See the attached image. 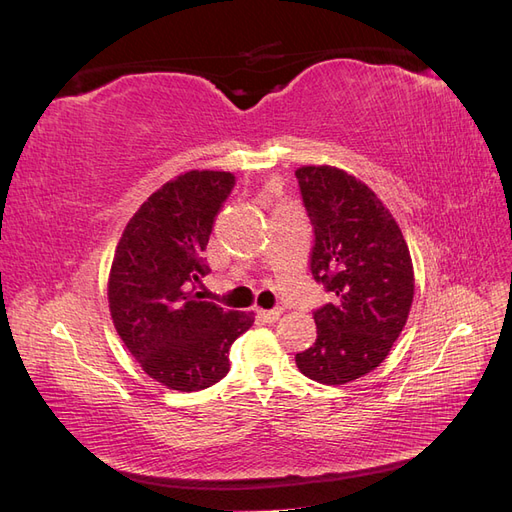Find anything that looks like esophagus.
<instances>
[{
	"label": "esophagus",
	"instance_id": "34e87169",
	"mask_svg": "<svg viewBox=\"0 0 512 512\" xmlns=\"http://www.w3.org/2000/svg\"><path fill=\"white\" fill-rule=\"evenodd\" d=\"M258 318L262 320V322H275V320H280V316H282V309H258Z\"/></svg>",
	"mask_w": 512,
	"mask_h": 512
}]
</instances>
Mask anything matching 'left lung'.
I'll return each instance as SVG.
<instances>
[{
    "label": "left lung",
    "mask_w": 512,
    "mask_h": 512,
    "mask_svg": "<svg viewBox=\"0 0 512 512\" xmlns=\"http://www.w3.org/2000/svg\"><path fill=\"white\" fill-rule=\"evenodd\" d=\"M303 207L314 230L309 271L331 294L314 312L316 342L294 356L301 374L346 384L376 369L408 320L412 258L382 200L333 166H301Z\"/></svg>",
    "instance_id": "1"
}]
</instances>
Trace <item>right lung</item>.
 <instances>
[{
    "instance_id": "obj_1",
    "label": "right lung",
    "mask_w": 512,
    "mask_h": 512,
    "mask_svg": "<svg viewBox=\"0 0 512 512\" xmlns=\"http://www.w3.org/2000/svg\"><path fill=\"white\" fill-rule=\"evenodd\" d=\"M235 175L190 170L141 205L119 239L108 307L115 329L145 374L173 391H203L230 369L228 350L254 324L196 292L209 273L203 252Z\"/></svg>"
}]
</instances>
